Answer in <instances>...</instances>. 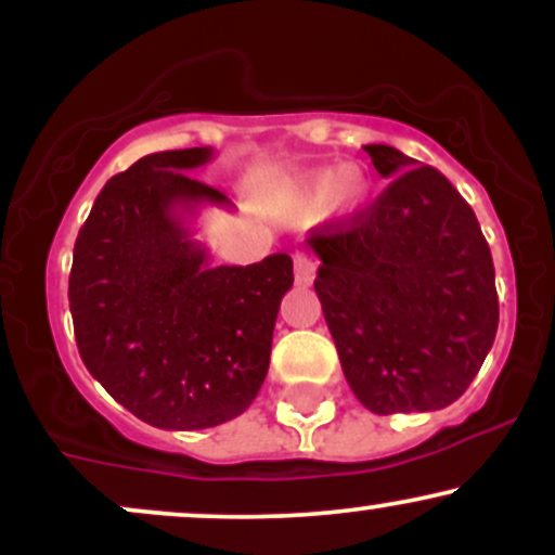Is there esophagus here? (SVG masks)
Wrapping results in <instances>:
<instances>
[{
    "instance_id": "obj_1",
    "label": "esophagus",
    "mask_w": 555,
    "mask_h": 555,
    "mask_svg": "<svg viewBox=\"0 0 555 555\" xmlns=\"http://www.w3.org/2000/svg\"><path fill=\"white\" fill-rule=\"evenodd\" d=\"M315 279V260L305 253H297L295 256V282L299 286H310Z\"/></svg>"
}]
</instances>
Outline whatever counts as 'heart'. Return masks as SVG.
<instances>
[{"label":"heart","instance_id":"heart-1","mask_svg":"<svg viewBox=\"0 0 555 555\" xmlns=\"http://www.w3.org/2000/svg\"><path fill=\"white\" fill-rule=\"evenodd\" d=\"M365 177L339 164V167H323L302 177L292 190V203L299 211H321L336 201L344 211H354L365 201Z\"/></svg>","mask_w":555,"mask_h":555}]
</instances>
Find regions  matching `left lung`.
<instances>
[{"label": "left lung", "mask_w": 555, "mask_h": 555, "mask_svg": "<svg viewBox=\"0 0 555 555\" xmlns=\"http://www.w3.org/2000/svg\"><path fill=\"white\" fill-rule=\"evenodd\" d=\"M391 184L352 219L315 227V292L344 378L375 415L456 401L499 328L490 247L438 169L365 145Z\"/></svg>", "instance_id": "1"}]
</instances>
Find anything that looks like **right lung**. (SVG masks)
<instances>
[{
	"mask_svg": "<svg viewBox=\"0 0 555 555\" xmlns=\"http://www.w3.org/2000/svg\"><path fill=\"white\" fill-rule=\"evenodd\" d=\"M211 158L208 145L143 156L104 184L75 240L80 358L125 410L164 430L214 428L253 404L295 282L286 253L211 266L190 221L232 203L188 175Z\"/></svg>",
	"mask_w": 555,
	"mask_h": 555,
	"instance_id": "add662e5",
	"label": "right lung"
}]
</instances>
